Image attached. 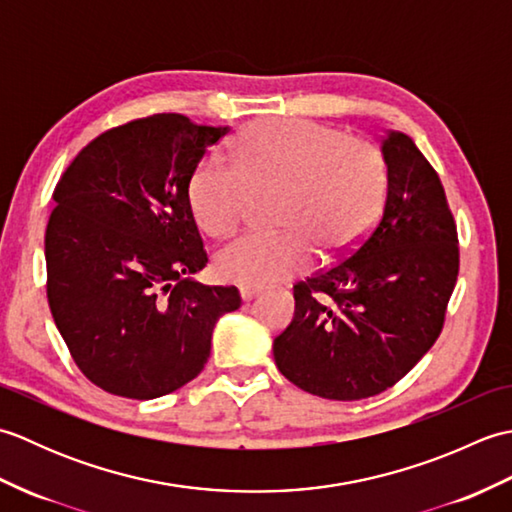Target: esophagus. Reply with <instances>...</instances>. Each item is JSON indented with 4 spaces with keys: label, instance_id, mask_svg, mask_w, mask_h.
<instances>
[{
    "label": "esophagus",
    "instance_id": "34e87169",
    "mask_svg": "<svg viewBox=\"0 0 512 512\" xmlns=\"http://www.w3.org/2000/svg\"><path fill=\"white\" fill-rule=\"evenodd\" d=\"M255 295H259V288H250V286L239 288V297H242V301H250Z\"/></svg>",
    "mask_w": 512,
    "mask_h": 512
}]
</instances>
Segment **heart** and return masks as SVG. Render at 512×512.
I'll return each mask as SVG.
<instances>
[{"instance_id":"1","label":"heart","mask_w":512,"mask_h":512,"mask_svg":"<svg viewBox=\"0 0 512 512\" xmlns=\"http://www.w3.org/2000/svg\"><path fill=\"white\" fill-rule=\"evenodd\" d=\"M237 162L206 156L189 200L195 222L226 235L244 220L255 193L281 191L275 235L246 233L215 255L222 281L259 288L306 270L314 248L325 259L350 255L378 222L387 200V162L376 145L306 118H266L237 140Z\"/></svg>"}]
</instances>
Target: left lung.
Returning a JSON list of instances; mask_svg holds the SVG:
<instances>
[{"label": "left lung", "instance_id": "8db88e82", "mask_svg": "<svg viewBox=\"0 0 512 512\" xmlns=\"http://www.w3.org/2000/svg\"><path fill=\"white\" fill-rule=\"evenodd\" d=\"M380 149L383 215L350 257L299 281L295 317L273 343L279 372L328 400L396 385L436 343L458 281V228L436 169L407 134L387 132Z\"/></svg>", "mask_w": 512, "mask_h": 512}]
</instances>
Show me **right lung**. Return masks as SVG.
Segmentation results:
<instances>
[{
    "mask_svg": "<svg viewBox=\"0 0 512 512\" xmlns=\"http://www.w3.org/2000/svg\"><path fill=\"white\" fill-rule=\"evenodd\" d=\"M228 127L154 114L107 129L63 171L46 228L48 303L85 378L151 400L198 376L237 288L204 286L209 262L189 184Z\"/></svg>",
    "mask_w": 512,
    "mask_h": 512,
    "instance_id": "right-lung-1",
    "label": "right lung"
}]
</instances>
